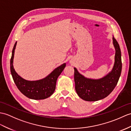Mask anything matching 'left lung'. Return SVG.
Wrapping results in <instances>:
<instances>
[{"label":"left lung","mask_w":131,"mask_h":131,"mask_svg":"<svg viewBox=\"0 0 131 131\" xmlns=\"http://www.w3.org/2000/svg\"><path fill=\"white\" fill-rule=\"evenodd\" d=\"M113 42L115 49V62L112 71L102 79H87L74 68L75 90L80 98L86 101H97L107 97L117 85L122 71L121 52L119 45L114 37Z\"/></svg>","instance_id":"1"}]
</instances>
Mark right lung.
<instances>
[{"label":"right lung","instance_id":"right-lung-1","mask_svg":"<svg viewBox=\"0 0 131 131\" xmlns=\"http://www.w3.org/2000/svg\"><path fill=\"white\" fill-rule=\"evenodd\" d=\"M16 45L17 42L15 43L12 50L10 59V72L18 89L24 95L30 99L41 100L48 98L55 90L57 79L64 69L66 63H63L54 69L50 75L43 79L37 81L26 80L17 74L13 66L14 50Z\"/></svg>","mask_w":131,"mask_h":131}]
</instances>
